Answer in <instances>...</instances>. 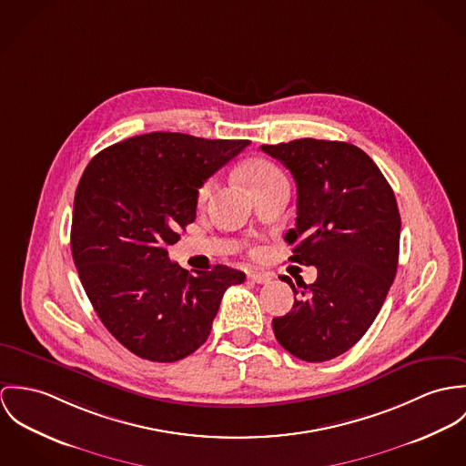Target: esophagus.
I'll use <instances>...</instances> for the list:
<instances>
[{
    "mask_svg": "<svg viewBox=\"0 0 466 466\" xmlns=\"http://www.w3.org/2000/svg\"><path fill=\"white\" fill-rule=\"evenodd\" d=\"M248 279L250 280H254V282H258V284H266V282H269L271 280V277L268 275V273H260V271H248Z\"/></svg>",
    "mask_w": 466,
    "mask_h": 466,
    "instance_id": "esophagus-1",
    "label": "esophagus"
}]
</instances>
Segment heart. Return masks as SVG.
Masks as SVG:
<instances>
[{"mask_svg":"<svg viewBox=\"0 0 466 466\" xmlns=\"http://www.w3.org/2000/svg\"><path fill=\"white\" fill-rule=\"evenodd\" d=\"M241 177L245 180V184L250 187V191H258L260 187L279 180V178H284L286 175L282 173V169L273 164L271 160H266V158H252L248 160L243 169H241ZM212 180H208L202 184V187L198 189V200L204 202L210 195L212 191Z\"/></svg>","mask_w":466,"mask_h":466,"instance_id":"b5f03b06","label":"heart"}]
</instances>
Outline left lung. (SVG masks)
<instances>
[{
    "label": "left lung",
    "mask_w": 466,
    "mask_h": 466,
    "mask_svg": "<svg viewBox=\"0 0 466 466\" xmlns=\"http://www.w3.org/2000/svg\"><path fill=\"white\" fill-rule=\"evenodd\" d=\"M260 150L297 182V225L284 236L291 258L318 269L312 284L300 282L291 310L273 318L275 338L302 361L334 360L361 339L393 284L400 247L393 189L350 143L308 137ZM280 280L299 295L289 277Z\"/></svg>",
    "instance_id": "obj_1"
}]
</instances>
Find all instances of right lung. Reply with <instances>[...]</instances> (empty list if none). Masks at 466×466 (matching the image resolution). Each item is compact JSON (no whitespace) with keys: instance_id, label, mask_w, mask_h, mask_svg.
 I'll list each match as a JSON object with an SVG mask.
<instances>
[{"instance_id":"add662e5","label":"right lung","mask_w":466,"mask_h":466,"mask_svg":"<svg viewBox=\"0 0 466 466\" xmlns=\"http://www.w3.org/2000/svg\"><path fill=\"white\" fill-rule=\"evenodd\" d=\"M248 145L152 132L87 164L75 193L73 260L98 318L132 354L187 358L206 343L227 288L245 280L225 264L191 275L167 247L195 221L202 184Z\"/></svg>"}]
</instances>
